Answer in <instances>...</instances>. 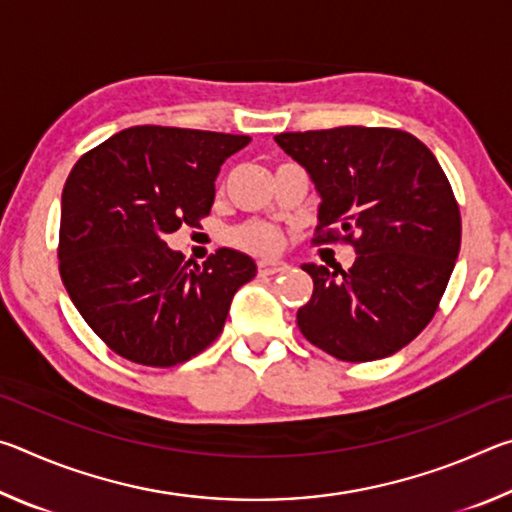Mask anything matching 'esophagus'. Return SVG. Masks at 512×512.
Wrapping results in <instances>:
<instances>
[{"label":"esophagus","instance_id":"esophagus-1","mask_svg":"<svg viewBox=\"0 0 512 512\" xmlns=\"http://www.w3.org/2000/svg\"><path fill=\"white\" fill-rule=\"evenodd\" d=\"M289 264L282 262V259H262L257 264V273L259 275H277V273H287Z\"/></svg>","mask_w":512,"mask_h":512}]
</instances>
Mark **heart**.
Wrapping results in <instances>:
<instances>
[{
  "label": "heart",
  "instance_id": "heart-1",
  "mask_svg": "<svg viewBox=\"0 0 512 512\" xmlns=\"http://www.w3.org/2000/svg\"><path fill=\"white\" fill-rule=\"evenodd\" d=\"M230 244L255 255H271L282 246V232L271 223L250 221L230 232Z\"/></svg>",
  "mask_w": 512,
  "mask_h": 512
}]
</instances>
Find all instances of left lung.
<instances>
[{
  "mask_svg": "<svg viewBox=\"0 0 512 512\" xmlns=\"http://www.w3.org/2000/svg\"><path fill=\"white\" fill-rule=\"evenodd\" d=\"M323 203L314 241L350 244L343 271L305 264L314 293L298 309L305 339L350 363L409 345L438 311L461 250V210L436 155L397 128L280 133Z\"/></svg>",
  "mask_w": 512,
  "mask_h": 512,
  "instance_id": "8db88e82",
  "label": "left lung"
}]
</instances>
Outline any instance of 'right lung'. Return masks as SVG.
Returning <instances> with one entry per match:
<instances>
[{"label":"right lung","mask_w":512,"mask_h":512,"mask_svg":"<svg viewBox=\"0 0 512 512\" xmlns=\"http://www.w3.org/2000/svg\"><path fill=\"white\" fill-rule=\"evenodd\" d=\"M248 135L133 126L83 153L60 203V280L92 332L140 366L171 368L219 339L232 296L257 273L219 248L194 266L164 237L201 228L221 164Z\"/></svg>","instance_id":"add662e5"}]
</instances>
